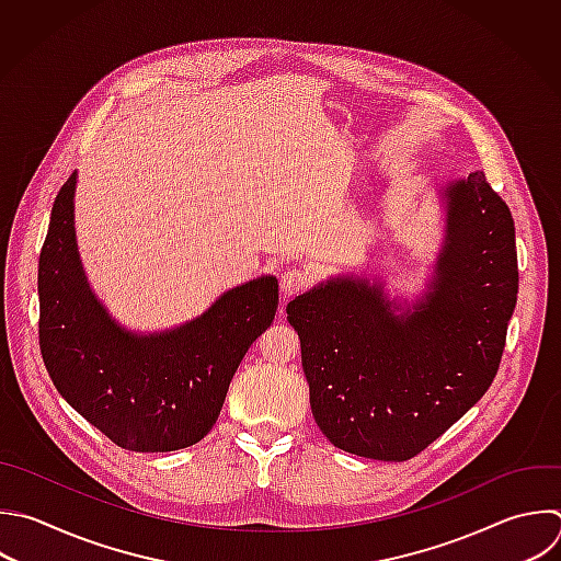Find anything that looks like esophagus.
Masks as SVG:
<instances>
[{"mask_svg": "<svg viewBox=\"0 0 561 561\" xmlns=\"http://www.w3.org/2000/svg\"><path fill=\"white\" fill-rule=\"evenodd\" d=\"M309 274L307 272H302V270H298V267H291V270H287L283 276H280V291H283V296L285 298H289V296H294V294H300V291H305L307 287H309Z\"/></svg>", "mask_w": 561, "mask_h": 561, "instance_id": "1", "label": "esophagus"}]
</instances>
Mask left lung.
<instances>
[{"label": "left lung", "instance_id": "1", "mask_svg": "<svg viewBox=\"0 0 561 561\" xmlns=\"http://www.w3.org/2000/svg\"><path fill=\"white\" fill-rule=\"evenodd\" d=\"M443 243L403 313L381 278L340 274L287 305L309 403L340 449L408 460L491 386L517 300L515 226L482 171L438 188Z\"/></svg>", "mask_w": 561, "mask_h": 561}]
</instances>
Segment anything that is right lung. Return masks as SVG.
Here are the masks:
<instances>
[{"mask_svg":"<svg viewBox=\"0 0 561 561\" xmlns=\"http://www.w3.org/2000/svg\"><path fill=\"white\" fill-rule=\"evenodd\" d=\"M77 171L59 191L39 256V346L64 399L131 451L199 443L228 386L278 307L276 276L224 291L202 316L153 333L129 331L96 298L77 228Z\"/></svg>","mask_w":561,"mask_h":561,"instance_id":"right-lung-1","label":"right lung"}]
</instances>
